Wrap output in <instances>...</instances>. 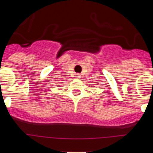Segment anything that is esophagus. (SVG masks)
I'll return each mask as SVG.
<instances>
[{"mask_svg": "<svg viewBox=\"0 0 153 153\" xmlns=\"http://www.w3.org/2000/svg\"><path fill=\"white\" fill-rule=\"evenodd\" d=\"M76 78H78V79L80 78V75H79V74H76Z\"/></svg>", "mask_w": 153, "mask_h": 153, "instance_id": "esophagus-1", "label": "esophagus"}]
</instances>
